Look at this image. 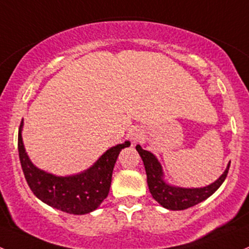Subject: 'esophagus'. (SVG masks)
I'll use <instances>...</instances> for the list:
<instances>
[{"label": "esophagus", "instance_id": "esophagus-1", "mask_svg": "<svg viewBox=\"0 0 249 249\" xmlns=\"http://www.w3.org/2000/svg\"><path fill=\"white\" fill-rule=\"evenodd\" d=\"M140 139V134H139V133H133V134H132V140H133V142H138V140H139Z\"/></svg>", "mask_w": 249, "mask_h": 249}]
</instances>
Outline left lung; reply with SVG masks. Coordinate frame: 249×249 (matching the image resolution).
Wrapping results in <instances>:
<instances>
[{
	"mask_svg": "<svg viewBox=\"0 0 249 249\" xmlns=\"http://www.w3.org/2000/svg\"><path fill=\"white\" fill-rule=\"evenodd\" d=\"M137 151L139 152L143 165H145L148 189H150L153 199L158 204L162 205L164 209L173 210V211L186 210L206 200L224 182L230 166L229 163L224 173L216 181L207 186L198 187V188H186V187L174 186L165 180L162 164L152 152L143 150L140 145H137Z\"/></svg>",
	"mask_w": 249,
	"mask_h": 249,
	"instance_id": "8db88e82",
	"label": "left lung"
}]
</instances>
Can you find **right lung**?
<instances>
[{"label":"right lung","instance_id":"add662e5","mask_svg":"<svg viewBox=\"0 0 249 249\" xmlns=\"http://www.w3.org/2000/svg\"><path fill=\"white\" fill-rule=\"evenodd\" d=\"M21 121L19 128V158L25 178L31 191L39 200L60 211L71 214H86L98 209L107 198L111 184L112 170L122 148L129 142L107 150L89 169L68 176H57L42 170L31 162L22 142Z\"/></svg>","mask_w":249,"mask_h":249}]
</instances>
